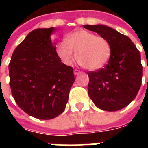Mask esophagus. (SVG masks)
Returning <instances> with one entry per match:
<instances>
[{"label": "esophagus", "mask_w": 148, "mask_h": 148, "mask_svg": "<svg viewBox=\"0 0 148 148\" xmlns=\"http://www.w3.org/2000/svg\"><path fill=\"white\" fill-rule=\"evenodd\" d=\"M81 72L80 71H78V70H77V69H75L74 71V75H77V74H81Z\"/></svg>", "instance_id": "1"}]
</instances>
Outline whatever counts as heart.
Wrapping results in <instances>:
<instances>
[{"label": "heart", "mask_w": 148, "mask_h": 148, "mask_svg": "<svg viewBox=\"0 0 148 148\" xmlns=\"http://www.w3.org/2000/svg\"><path fill=\"white\" fill-rule=\"evenodd\" d=\"M74 51L78 62L83 67L90 71H97L108 62L111 46L102 36L80 29L68 34L64 41L59 43L56 48L58 56L66 65L72 64L75 56Z\"/></svg>", "instance_id": "heart-1"}]
</instances>
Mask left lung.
<instances>
[{"label":"left lung","instance_id":"1","mask_svg":"<svg viewBox=\"0 0 148 148\" xmlns=\"http://www.w3.org/2000/svg\"><path fill=\"white\" fill-rule=\"evenodd\" d=\"M84 27L105 38L111 46L110 59L103 68L88 73V95L101 110H121L140 90L143 71L140 52L128 37L110 27L96 24Z\"/></svg>","mask_w":148,"mask_h":148}]
</instances>
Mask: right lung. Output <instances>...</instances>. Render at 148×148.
Returning a JSON list of instances; mask_svg holds the SVG:
<instances>
[{"label": "right lung", "mask_w": 148, "mask_h": 148, "mask_svg": "<svg viewBox=\"0 0 148 148\" xmlns=\"http://www.w3.org/2000/svg\"><path fill=\"white\" fill-rule=\"evenodd\" d=\"M56 28H38L15 48L9 64L12 96L31 117L49 120L65 110L74 82L73 68L61 63L51 35Z\"/></svg>", "instance_id": "right-lung-1"}]
</instances>
